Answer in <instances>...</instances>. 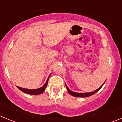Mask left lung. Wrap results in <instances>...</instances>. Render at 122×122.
<instances>
[{
	"mask_svg": "<svg viewBox=\"0 0 122 122\" xmlns=\"http://www.w3.org/2000/svg\"><path fill=\"white\" fill-rule=\"evenodd\" d=\"M104 84H103L102 85L100 88H98V89L95 90V91L91 92H88V93H76V92H74L71 91V90H70V89H69V88L67 87L66 84H65V86H66V89H67L68 90V92L71 95L73 96V97H90V96H92V95L95 94V93H97L98 90H100V89H101V87H102V86L104 85Z\"/></svg>",
	"mask_w": 122,
	"mask_h": 122,
	"instance_id": "obj_1",
	"label": "left lung"
}]
</instances>
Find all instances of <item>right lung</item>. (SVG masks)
Masks as SVG:
<instances>
[{
    "label": "right lung",
    "mask_w": 122,
    "mask_h": 122,
    "mask_svg": "<svg viewBox=\"0 0 122 122\" xmlns=\"http://www.w3.org/2000/svg\"><path fill=\"white\" fill-rule=\"evenodd\" d=\"M50 76V75H49ZM49 77H48V79L46 81V83H45V84H44L43 86H42L41 87L39 88V89H24V88H22V87H18L17 86L18 89H19L20 90H21L22 92H24L25 93H27V94H30V95H40L46 89V87L48 85V80H49Z\"/></svg>",
    "instance_id": "right-lung-1"
}]
</instances>
